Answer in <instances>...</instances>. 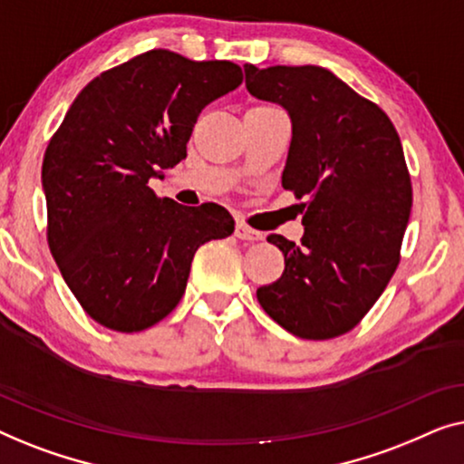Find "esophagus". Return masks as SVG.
<instances>
[{
  "label": "esophagus",
  "instance_id": "1",
  "mask_svg": "<svg viewBox=\"0 0 464 464\" xmlns=\"http://www.w3.org/2000/svg\"><path fill=\"white\" fill-rule=\"evenodd\" d=\"M235 237L246 239V241H258V239H263V233L252 229V227H247L246 223H237L235 225Z\"/></svg>",
  "mask_w": 464,
  "mask_h": 464
}]
</instances>
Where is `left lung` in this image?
<instances>
[{"mask_svg": "<svg viewBox=\"0 0 464 464\" xmlns=\"http://www.w3.org/2000/svg\"><path fill=\"white\" fill-rule=\"evenodd\" d=\"M246 88L288 111L282 187L306 199L304 235L266 241L284 254L277 282L256 290L266 315L306 341L353 330L400 265L412 210L401 140L387 113L324 67L244 64Z\"/></svg>", "mask_w": 464, "mask_h": 464, "instance_id": "1", "label": "left lung"}]
</instances>
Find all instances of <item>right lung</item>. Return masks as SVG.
Returning <instances> with one entry per match:
<instances>
[{
	"mask_svg": "<svg viewBox=\"0 0 464 464\" xmlns=\"http://www.w3.org/2000/svg\"><path fill=\"white\" fill-rule=\"evenodd\" d=\"M241 83L239 64L149 50L77 94L44 155L48 246L94 322L140 332L185 295L195 252L229 237L223 206L158 198L149 179L187 158L201 109Z\"/></svg>",
	"mask_w": 464,
	"mask_h": 464,
	"instance_id": "obj_1",
	"label": "right lung"
}]
</instances>
